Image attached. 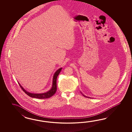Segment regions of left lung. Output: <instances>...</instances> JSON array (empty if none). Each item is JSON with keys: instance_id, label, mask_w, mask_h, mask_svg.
I'll list each match as a JSON object with an SVG mask.
<instances>
[{"instance_id": "obj_1", "label": "left lung", "mask_w": 132, "mask_h": 132, "mask_svg": "<svg viewBox=\"0 0 132 132\" xmlns=\"http://www.w3.org/2000/svg\"><path fill=\"white\" fill-rule=\"evenodd\" d=\"M84 96H85L84 95ZM85 97H86V96H85ZM89 98V97H88Z\"/></svg>"}]
</instances>
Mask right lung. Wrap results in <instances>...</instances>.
Segmentation results:
<instances>
[{
  "instance_id": "right-lung-1",
  "label": "right lung",
  "mask_w": 132,
  "mask_h": 132,
  "mask_svg": "<svg viewBox=\"0 0 132 132\" xmlns=\"http://www.w3.org/2000/svg\"><path fill=\"white\" fill-rule=\"evenodd\" d=\"M62 68H59V70H57L56 72L54 75L53 78V83H52V87L51 90L47 92V93H31L27 92L25 90L22 86L20 85L19 82L18 84L19 85L21 89L23 90V91L27 95L34 98H39V99H44V98H50L54 94L56 93V79L57 76H59V73L61 72Z\"/></svg>"
}]
</instances>
